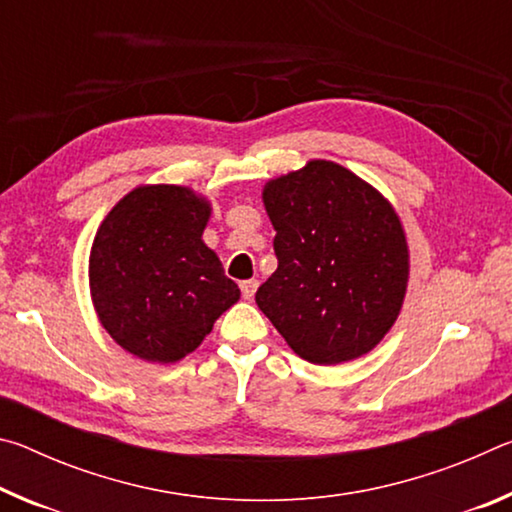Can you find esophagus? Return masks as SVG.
<instances>
[{
  "mask_svg": "<svg viewBox=\"0 0 512 512\" xmlns=\"http://www.w3.org/2000/svg\"><path fill=\"white\" fill-rule=\"evenodd\" d=\"M257 287H259L257 280H244V282H241V296H244V300H253Z\"/></svg>",
  "mask_w": 512,
  "mask_h": 512,
  "instance_id": "esophagus-1",
  "label": "esophagus"
}]
</instances>
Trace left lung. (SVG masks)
I'll return each instance as SVG.
<instances>
[{
    "mask_svg": "<svg viewBox=\"0 0 512 512\" xmlns=\"http://www.w3.org/2000/svg\"><path fill=\"white\" fill-rule=\"evenodd\" d=\"M275 273L255 302L309 363L359 359L400 316L409 246L393 205L366 180L329 160L268 180Z\"/></svg>",
    "mask_w": 512,
    "mask_h": 512,
    "instance_id": "obj_1",
    "label": "left lung"
}]
</instances>
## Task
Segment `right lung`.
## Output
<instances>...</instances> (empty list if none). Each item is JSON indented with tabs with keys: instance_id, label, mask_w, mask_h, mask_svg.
Instances as JSON below:
<instances>
[{
	"instance_id": "obj_1",
	"label": "right lung",
	"mask_w": 512,
	"mask_h": 512,
	"mask_svg": "<svg viewBox=\"0 0 512 512\" xmlns=\"http://www.w3.org/2000/svg\"><path fill=\"white\" fill-rule=\"evenodd\" d=\"M210 212L189 187L142 185L99 225L90 293L101 325L126 352L176 363L239 300V287L203 241Z\"/></svg>"
}]
</instances>
